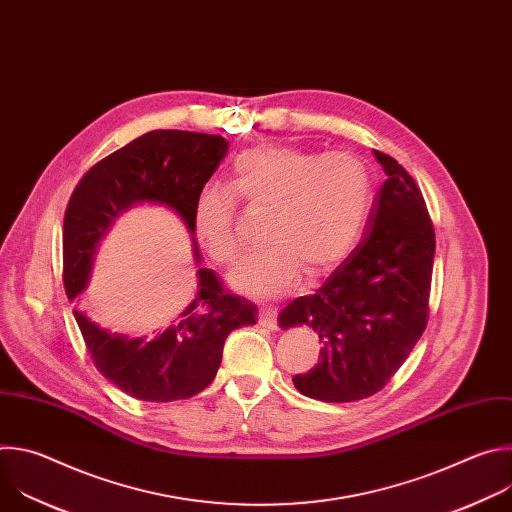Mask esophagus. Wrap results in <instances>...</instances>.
<instances>
[{"instance_id":"esophagus-1","label":"esophagus","mask_w":512,"mask_h":512,"mask_svg":"<svg viewBox=\"0 0 512 512\" xmlns=\"http://www.w3.org/2000/svg\"><path fill=\"white\" fill-rule=\"evenodd\" d=\"M259 324H261L263 328L275 330V328H277V316H275V312H271V310H261V312H259Z\"/></svg>"}]
</instances>
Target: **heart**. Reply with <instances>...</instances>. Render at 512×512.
Masks as SVG:
<instances>
[{
	"label": "heart",
	"mask_w": 512,
	"mask_h": 512,
	"mask_svg": "<svg viewBox=\"0 0 512 512\" xmlns=\"http://www.w3.org/2000/svg\"><path fill=\"white\" fill-rule=\"evenodd\" d=\"M233 188L206 182L194 196L192 229L218 263L237 259V194L251 206H269L261 249L229 275L245 296L271 300L294 289L304 267L320 275L338 265L367 225L373 184L358 158L342 152L312 154L285 145H261L237 156Z\"/></svg>",
	"instance_id": "heart-1"
}]
</instances>
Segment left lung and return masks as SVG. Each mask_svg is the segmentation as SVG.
Segmentation results:
<instances>
[{
    "label": "left lung",
    "instance_id": "8db88e82",
    "mask_svg": "<svg viewBox=\"0 0 512 512\" xmlns=\"http://www.w3.org/2000/svg\"><path fill=\"white\" fill-rule=\"evenodd\" d=\"M387 174L362 241L316 294L285 306L279 328L306 326L322 340L320 362L296 375V389L324 403H352L381 391L427 324L435 233L415 180L375 152Z\"/></svg>",
    "mask_w": 512,
    "mask_h": 512
}]
</instances>
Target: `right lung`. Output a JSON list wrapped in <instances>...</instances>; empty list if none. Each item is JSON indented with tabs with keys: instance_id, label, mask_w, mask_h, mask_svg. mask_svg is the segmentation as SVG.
<instances>
[{
	"instance_id": "right-lung-1",
	"label": "right lung",
	"mask_w": 512,
	"mask_h": 512,
	"mask_svg": "<svg viewBox=\"0 0 512 512\" xmlns=\"http://www.w3.org/2000/svg\"><path fill=\"white\" fill-rule=\"evenodd\" d=\"M229 152L223 135L156 129L93 166L72 192L62 231L64 289L99 373L123 393L152 403L188 399L216 377L227 336L253 326L257 306L225 294L216 273L202 267L192 229L194 196ZM172 209L193 237L199 265L195 300L156 337L113 333L78 308L94 255L116 218L133 205Z\"/></svg>"
}]
</instances>
